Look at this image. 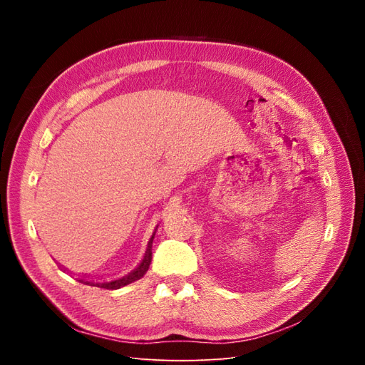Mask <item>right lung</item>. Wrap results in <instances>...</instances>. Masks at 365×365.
<instances>
[{"label":"right lung","instance_id":"1","mask_svg":"<svg viewBox=\"0 0 365 365\" xmlns=\"http://www.w3.org/2000/svg\"><path fill=\"white\" fill-rule=\"evenodd\" d=\"M152 240H153V236L152 239L149 240V247H148V251H146V256L145 259H143V262L138 264V268L132 271L130 274L125 275L123 279H118V280H114V282H106V283H93V282H85V280H79L85 284H91V286H97V288H105V289H118L121 288V286H126L132 282H135L138 279H141L143 275L146 274V271L149 269V264H150V260H152Z\"/></svg>","mask_w":365,"mask_h":365}]
</instances>
